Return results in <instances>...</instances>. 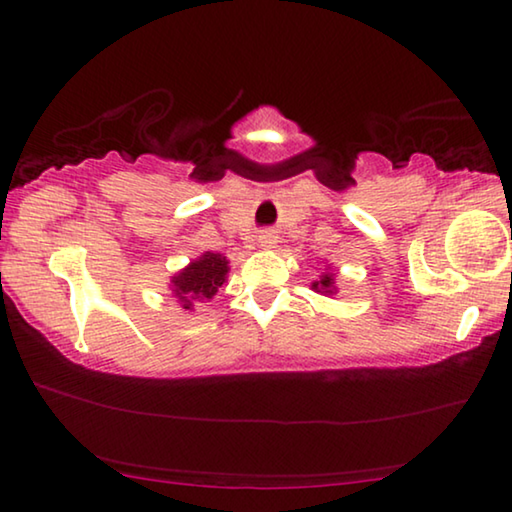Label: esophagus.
Instances as JSON below:
<instances>
[{"label": "esophagus", "instance_id": "34e87169", "mask_svg": "<svg viewBox=\"0 0 512 512\" xmlns=\"http://www.w3.org/2000/svg\"><path fill=\"white\" fill-rule=\"evenodd\" d=\"M275 244H277L275 232L266 230V232H262V235H259V246H262L264 250H271V248H275Z\"/></svg>", "mask_w": 512, "mask_h": 512}]
</instances>
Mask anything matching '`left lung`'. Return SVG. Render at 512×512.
Here are the masks:
<instances>
[{
  "instance_id": "left-lung-1",
  "label": "left lung",
  "mask_w": 512,
  "mask_h": 512,
  "mask_svg": "<svg viewBox=\"0 0 512 512\" xmlns=\"http://www.w3.org/2000/svg\"><path fill=\"white\" fill-rule=\"evenodd\" d=\"M311 289L320 293V296H329V298L336 296L339 287H336V271L332 268V264H325L323 273L318 275V280L311 282Z\"/></svg>"
}]
</instances>
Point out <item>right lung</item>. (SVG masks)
Segmentation results:
<instances>
[{
	"label": "right lung",
	"mask_w": 512,
	"mask_h": 512,
	"mask_svg": "<svg viewBox=\"0 0 512 512\" xmlns=\"http://www.w3.org/2000/svg\"><path fill=\"white\" fill-rule=\"evenodd\" d=\"M228 264V257L207 250V253L192 259L185 268L171 275V296L178 300V305L185 311H194L196 302H210L216 296V291L228 282Z\"/></svg>",
	"instance_id": "obj_1"
}]
</instances>
